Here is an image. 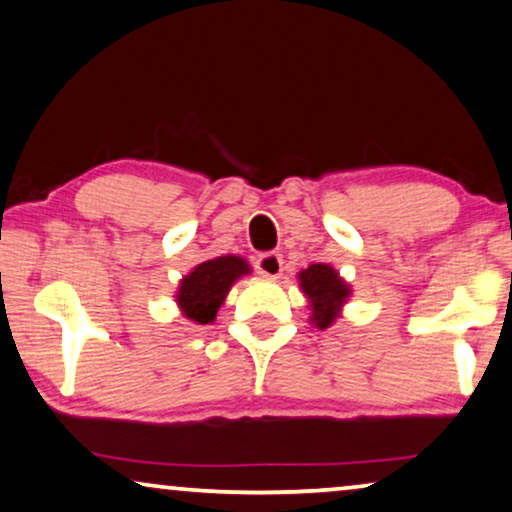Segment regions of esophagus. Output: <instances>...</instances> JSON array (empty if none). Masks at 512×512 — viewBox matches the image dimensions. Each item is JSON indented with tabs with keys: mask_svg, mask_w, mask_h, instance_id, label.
<instances>
[{
	"mask_svg": "<svg viewBox=\"0 0 512 512\" xmlns=\"http://www.w3.org/2000/svg\"><path fill=\"white\" fill-rule=\"evenodd\" d=\"M255 269L267 278H278L283 274V257L278 252H262L255 260Z\"/></svg>",
	"mask_w": 512,
	"mask_h": 512,
	"instance_id": "34e87169",
	"label": "esophagus"
}]
</instances>
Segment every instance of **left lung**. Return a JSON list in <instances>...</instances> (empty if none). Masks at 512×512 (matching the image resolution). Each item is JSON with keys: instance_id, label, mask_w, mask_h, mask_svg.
<instances>
[{"instance_id": "obj_1", "label": "left lung", "mask_w": 512, "mask_h": 512, "mask_svg": "<svg viewBox=\"0 0 512 512\" xmlns=\"http://www.w3.org/2000/svg\"><path fill=\"white\" fill-rule=\"evenodd\" d=\"M299 283H302L304 295L311 299V320L318 327L330 325L337 318L339 306L351 295L349 285L327 264H311L299 274Z\"/></svg>"}]
</instances>
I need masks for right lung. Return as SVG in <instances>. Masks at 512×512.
<instances>
[{"label": "right lung", "mask_w": 512, "mask_h": 512, "mask_svg": "<svg viewBox=\"0 0 512 512\" xmlns=\"http://www.w3.org/2000/svg\"><path fill=\"white\" fill-rule=\"evenodd\" d=\"M248 271L245 260L234 255L203 262L192 274L182 278L180 290H177V304L187 318L196 320L199 325L213 323L231 283Z\"/></svg>", "instance_id": "right-lung-1"}]
</instances>
